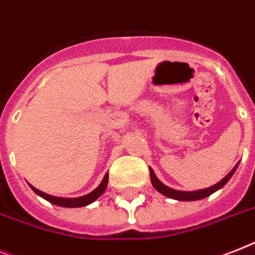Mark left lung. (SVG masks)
Wrapping results in <instances>:
<instances>
[{
    "label": "left lung",
    "mask_w": 255,
    "mask_h": 255,
    "mask_svg": "<svg viewBox=\"0 0 255 255\" xmlns=\"http://www.w3.org/2000/svg\"><path fill=\"white\" fill-rule=\"evenodd\" d=\"M239 163L236 165L233 169L231 170L229 174L225 175L220 182H217L216 185L211 186V187H207V188H203V190H196V191H179V190H174V188H170L165 186L162 182L156 177L154 174V171L152 170V167H149V175H150V182H152L153 187L156 188L157 191L161 192L162 195L167 196V198H171V199H175V200H181V202H191V200H200V199H204L207 196H210L211 194H214L216 192L217 190H220V188L224 187L228 181L232 178V175L235 174L236 169L239 166Z\"/></svg>",
    "instance_id": "obj_1"
}]
</instances>
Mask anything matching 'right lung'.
<instances>
[{
    "label": "right lung",
    "instance_id": "add662e5",
    "mask_svg": "<svg viewBox=\"0 0 255 255\" xmlns=\"http://www.w3.org/2000/svg\"><path fill=\"white\" fill-rule=\"evenodd\" d=\"M107 183H109V173L105 174V177H103L102 182H101V185H99L98 187L95 188V190H93L92 192H89L88 195L80 196V198H57V196L48 195V194L40 191L38 188H35L34 186L30 185V187L32 188V191H34L35 194H38V195L41 196L43 199L48 200L49 203H52L55 206L67 207V208H77V207L89 206L90 203L95 202V200L98 199L99 196L105 192V190H106L107 187Z\"/></svg>",
    "mask_w": 255,
    "mask_h": 255
}]
</instances>
